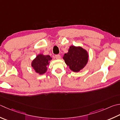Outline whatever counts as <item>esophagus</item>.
Wrapping results in <instances>:
<instances>
[{
    "mask_svg": "<svg viewBox=\"0 0 120 120\" xmlns=\"http://www.w3.org/2000/svg\"><path fill=\"white\" fill-rule=\"evenodd\" d=\"M55 57L56 59H60L61 58V56L59 55H56L55 56Z\"/></svg>",
    "mask_w": 120,
    "mask_h": 120,
    "instance_id": "1",
    "label": "esophagus"
}]
</instances>
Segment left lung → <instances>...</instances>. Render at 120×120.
I'll return each mask as SVG.
<instances>
[{
  "instance_id": "obj_1",
  "label": "left lung",
  "mask_w": 120,
  "mask_h": 120,
  "mask_svg": "<svg viewBox=\"0 0 120 120\" xmlns=\"http://www.w3.org/2000/svg\"><path fill=\"white\" fill-rule=\"evenodd\" d=\"M63 59L70 70L78 72L85 67L88 61V55L87 51L81 47L71 46Z\"/></svg>"
}]
</instances>
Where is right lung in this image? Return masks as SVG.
<instances>
[{"label": "right lung", "mask_w": 120, "mask_h": 120, "mask_svg": "<svg viewBox=\"0 0 120 120\" xmlns=\"http://www.w3.org/2000/svg\"><path fill=\"white\" fill-rule=\"evenodd\" d=\"M52 58L49 55L39 54L33 60L31 65L36 73L40 75L45 73L47 70V66Z\"/></svg>", "instance_id": "obj_1"}]
</instances>
